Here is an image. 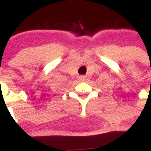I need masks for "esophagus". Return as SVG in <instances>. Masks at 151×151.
Returning a JSON list of instances; mask_svg holds the SVG:
<instances>
[{
	"label": "esophagus",
	"instance_id": "1",
	"mask_svg": "<svg viewBox=\"0 0 151 151\" xmlns=\"http://www.w3.org/2000/svg\"><path fill=\"white\" fill-rule=\"evenodd\" d=\"M81 80H82V81H83V80H84V77H81Z\"/></svg>",
	"mask_w": 151,
	"mask_h": 151
}]
</instances>
